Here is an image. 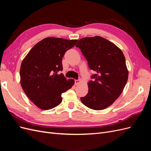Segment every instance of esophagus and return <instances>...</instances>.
<instances>
[{
	"label": "esophagus",
	"instance_id": "obj_1",
	"mask_svg": "<svg viewBox=\"0 0 151 151\" xmlns=\"http://www.w3.org/2000/svg\"><path fill=\"white\" fill-rule=\"evenodd\" d=\"M81 79H76V80H75V84H76V85L79 84L81 83Z\"/></svg>",
	"mask_w": 151,
	"mask_h": 151
}]
</instances>
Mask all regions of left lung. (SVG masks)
Listing matches in <instances>:
<instances>
[{"label": "left lung", "instance_id": "obj_1", "mask_svg": "<svg viewBox=\"0 0 151 151\" xmlns=\"http://www.w3.org/2000/svg\"><path fill=\"white\" fill-rule=\"evenodd\" d=\"M76 47L95 72L88 83V93L81 101L94 110L108 108L120 96L128 80L124 55L115 44L99 36L79 40Z\"/></svg>", "mask_w": 151, "mask_h": 151}]
</instances>
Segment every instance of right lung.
I'll return each mask as SVG.
<instances>
[{"label": "right lung", "instance_id": "1", "mask_svg": "<svg viewBox=\"0 0 151 151\" xmlns=\"http://www.w3.org/2000/svg\"><path fill=\"white\" fill-rule=\"evenodd\" d=\"M77 40L45 38L32 48L22 60L20 68L21 85L31 101L47 110L60 104L62 94L72 88L74 80L62 74V60L68 50Z\"/></svg>", "mask_w": 151, "mask_h": 151}]
</instances>
